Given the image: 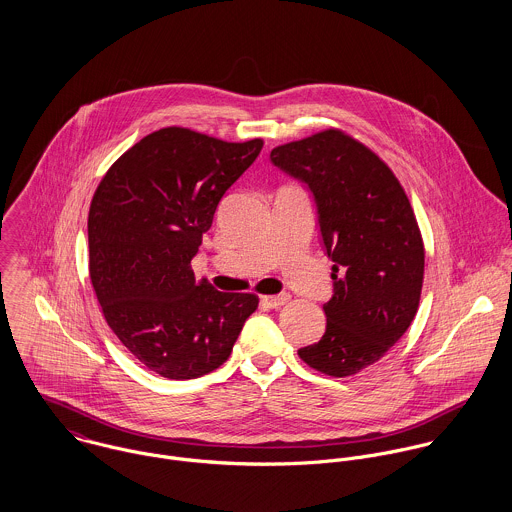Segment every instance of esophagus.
<instances>
[{"label": "esophagus", "instance_id": "esophagus-1", "mask_svg": "<svg viewBox=\"0 0 512 512\" xmlns=\"http://www.w3.org/2000/svg\"><path fill=\"white\" fill-rule=\"evenodd\" d=\"M290 295L288 293H278V295H264L262 297V303L270 309H276V307H282L284 303H288Z\"/></svg>", "mask_w": 512, "mask_h": 512}]
</instances>
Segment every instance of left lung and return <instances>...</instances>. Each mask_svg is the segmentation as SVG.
<instances>
[{
  "label": "left lung",
  "instance_id": "obj_1",
  "mask_svg": "<svg viewBox=\"0 0 512 512\" xmlns=\"http://www.w3.org/2000/svg\"><path fill=\"white\" fill-rule=\"evenodd\" d=\"M270 159L313 193L333 260L325 333L297 355L329 376L357 374L390 351L420 305L426 254L412 205L392 169L335 128L274 147Z\"/></svg>",
  "mask_w": 512,
  "mask_h": 512
}]
</instances>
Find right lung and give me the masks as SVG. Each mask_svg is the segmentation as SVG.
I'll use <instances>...</instances> for the list:
<instances>
[{
    "label": "right lung",
    "instance_id": "obj_1",
    "mask_svg": "<svg viewBox=\"0 0 512 512\" xmlns=\"http://www.w3.org/2000/svg\"><path fill=\"white\" fill-rule=\"evenodd\" d=\"M264 142L161 128L120 155L88 211V270L104 319L149 370L199 378L232 353L258 295L197 282L191 260L226 189Z\"/></svg>",
    "mask_w": 512,
    "mask_h": 512
}]
</instances>
